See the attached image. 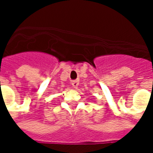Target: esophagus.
Returning <instances> with one entry per match:
<instances>
[{"mask_svg": "<svg viewBox=\"0 0 153 153\" xmlns=\"http://www.w3.org/2000/svg\"><path fill=\"white\" fill-rule=\"evenodd\" d=\"M79 85V80H74V81L72 82V86L74 87V88L77 89L78 88V86Z\"/></svg>", "mask_w": 153, "mask_h": 153, "instance_id": "obj_1", "label": "esophagus"}]
</instances>
